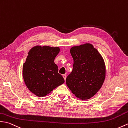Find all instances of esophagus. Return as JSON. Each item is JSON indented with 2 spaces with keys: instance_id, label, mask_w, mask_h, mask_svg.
<instances>
[{
  "instance_id": "obj_1",
  "label": "esophagus",
  "mask_w": 128,
  "mask_h": 128,
  "mask_svg": "<svg viewBox=\"0 0 128 128\" xmlns=\"http://www.w3.org/2000/svg\"><path fill=\"white\" fill-rule=\"evenodd\" d=\"M63 77L64 80L65 81V80H66V74H63Z\"/></svg>"
}]
</instances>
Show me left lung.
<instances>
[{"instance_id": "1", "label": "left lung", "mask_w": 128, "mask_h": 128, "mask_svg": "<svg viewBox=\"0 0 128 128\" xmlns=\"http://www.w3.org/2000/svg\"><path fill=\"white\" fill-rule=\"evenodd\" d=\"M74 59L73 69L66 79L68 87L82 100L93 96L102 87L105 78V64L102 56L90 44L70 49Z\"/></svg>"}]
</instances>
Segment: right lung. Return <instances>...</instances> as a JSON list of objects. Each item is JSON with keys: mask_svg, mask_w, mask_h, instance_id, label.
<instances>
[{"mask_svg": "<svg viewBox=\"0 0 128 128\" xmlns=\"http://www.w3.org/2000/svg\"><path fill=\"white\" fill-rule=\"evenodd\" d=\"M58 47L36 46L29 50L23 65V77L28 90L36 96H44L64 83L54 59Z\"/></svg>", "mask_w": 128, "mask_h": 128, "instance_id": "add662e5", "label": "right lung"}]
</instances>
